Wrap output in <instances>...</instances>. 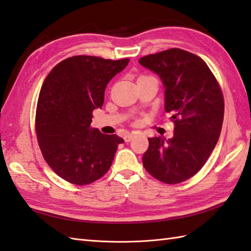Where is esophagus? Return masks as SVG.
I'll list each match as a JSON object with an SVG mask.
<instances>
[{"mask_svg":"<svg viewBox=\"0 0 251 251\" xmlns=\"http://www.w3.org/2000/svg\"><path fill=\"white\" fill-rule=\"evenodd\" d=\"M132 136H134L132 134H127V135H125V136H124V140H125L126 142H129V141L132 139Z\"/></svg>","mask_w":251,"mask_h":251,"instance_id":"1","label":"esophagus"}]
</instances>
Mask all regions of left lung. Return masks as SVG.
<instances>
[{
    "label": "left lung",
    "instance_id": "1",
    "mask_svg": "<svg viewBox=\"0 0 251 251\" xmlns=\"http://www.w3.org/2000/svg\"><path fill=\"white\" fill-rule=\"evenodd\" d=\"M139 63L161 78L164 108L175 123L170 139L148 138L143 166L162 182H182L204 166L219 139L225 115L220 86L201 58L179 49L142 57Z\"/></svg>",
    "mask_w": 251,
    "mask_h": 251
}]
</instances>
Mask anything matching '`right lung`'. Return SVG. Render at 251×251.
Returning a JSON list of instances; mask_svg holds the SVG:
<instances>
[{"label":"right lung","mask_w":251,"mask_h":251,"mask_svg":"<svg viewBox=\"0 0 251 251\" xmlns=\"http://www.w3.org/2000/svg\"><path fill=\"white\" fill-rule=\"evenodd\" d=\"M129 59L94 56L67 58L52 69L37 100V141L50 167L68 182L92 183L108 172L117 146L116 135L90 127L93 111L103 104L106 85Z\"/></svg>","instance_id":"1"}]
</instances>
